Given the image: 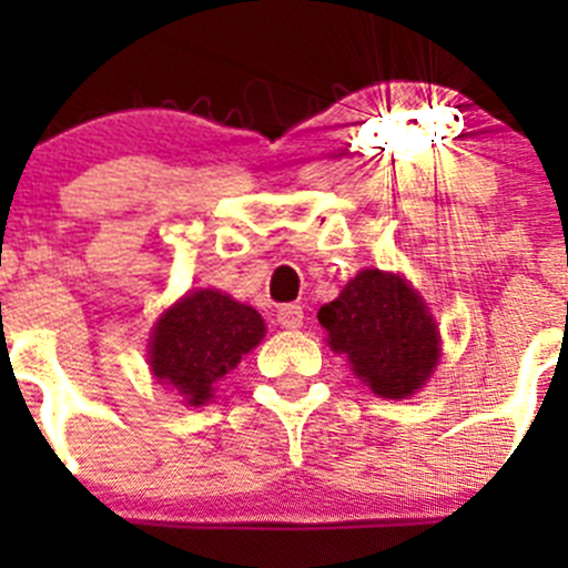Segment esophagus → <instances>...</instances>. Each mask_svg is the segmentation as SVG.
Returning a JSON list of instances; mask_svg holds the SVG:
<instances>
[{"mask_svg": "<svg viewBox=\"0 0 568 568\" xmlns=\"http://www.w3.org/2000/svg\"><path fill=\"white\" fill-rule=\"evenodd\" d=\"M277 321L285 329H300L302 321H305V313H302L300 305H283L277 311Z\"/></svg>", "mask_w": 568, "mask_h": 568, "instance_id": "34e87169", "label": "esophagus"}]
</instances>
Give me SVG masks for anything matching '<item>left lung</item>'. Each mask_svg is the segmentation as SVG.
Returning <instances> with one entry per match:
<instances>
[{"label":"left lung","mask_w":568,"mask_h":568,"mask_svg":"<svg viewBox=\"0 0 568 568\" xmlns=\"http://www.w3.org/2000/svg\"><path fill=\"white\" fill-rule=\"evenodd\" d=\"M329 346L382 398H406L432 376L439 332L415 288L398 274L359 272L335 302L318 311Z\"/></svg>","instance_id":"1"}]
</instances>
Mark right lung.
Instances as JSON below:
<instances>
[{
  "instance_id": "right-lung-1",
  "label": "right lung",
  "mask_w": 568,
  "mask_h": 568,
  "mask_svg": "<svg viewBox=\"0 0 568 568\" xmlns=\"http://www.w3.org/2000/svg\"><path fill=\"white\" fill-rule=\"evenodd\" d=\"M266 332L261 313L220 291H192L159 318L151 341V371L189 404L211 398L244 354Z\"/></svg>"
}]
</instances>
